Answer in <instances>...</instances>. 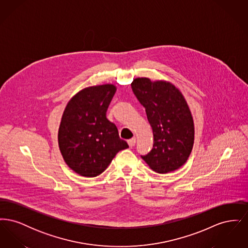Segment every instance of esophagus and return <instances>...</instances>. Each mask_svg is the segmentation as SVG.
Masks as SVG:
<instances>
[{"mask_svg": "<svg viewBox=\"0 0 248 248\" xmlns=\"http://www.w3.org/2000/svg\"><path fill=\"white\" fill-rule=\"evenodd\" d=\"M127 143H128V145H129V147H134L135 145H136V139L135 138H133V139H131V140H129L128 141H127Z\"/></svg>", "mask_w": 248, "mask_h": 248, "instance_id": "obj_1", "label": "esophagus"}]
</instances>
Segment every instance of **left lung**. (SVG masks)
Here are the masks:
<instances>
[{
	"mask_svg": "<svg viewBox=\"0 0 248 248\" xmlns=\"http://www.w3.org/2000/svg\"><path fill=\"white\" fill-rule=\"evenodd\" d=\"M131 86L154 132L153 150L142 159L159 174L177 170L187 162L194 142L193 119L187 101L169 82L137 78Z\"/></svg>",
	"mask_w": 248,
	"mask_h": 248,
	"instance_id": "8db88e82",
	"label": "left lung"
}]
</instances>
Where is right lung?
I'll return each instance as SVG.
<instances>
[{"instance_id":"add662e5","label":"right lung","mask_w":248,"mask_h":248,"mask_svg":"<svg viewBox=\"0 0 248 248\" xmlns=\"http://www.w3.org/2000/svg\"><path fill=\"white\" fill-rule=\"evenodd\" d=\"M116 86L86 87L71 97L59 129L60 153L75 173L94 177L106 170L120 151L127 149L116 125L106 117Z\"/></svg>"}]
</instances>
